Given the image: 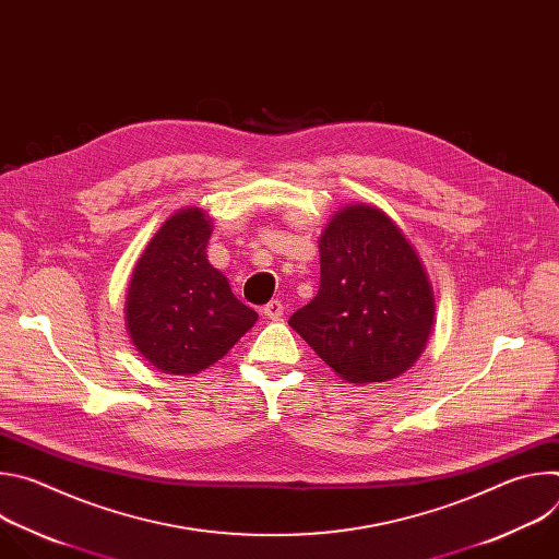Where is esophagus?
<instances>
[{
	"mask_svg": "<svg viewBox=\"0 0 559 559\" xmlns=\"http://www.w3.org/2000/svg\"><path fill=\"white\" fill-rule=\"evenodd\" d=\"M283 311H285V307H283L281 300H270V302L263 307V316L270 318V321H281Z\"/></svg>",
	"mask_w": 559,
	"mask_h": 559,
	"instance_id": "1",
	"label": "esophagus"
}]
</instances>
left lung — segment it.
Masks as SVG:
<instances>
[{
  "label": "left lung",
  "mask_w": 559,
  "mask_h": 559,
  "mask_svg": "<svg viewBox=\"0 0 559 559\" xmlns=\"http://www.w3.org/2000/svg\"><path fill=\"white\" fill-rule=\"evenodd\" d=\"M318 250L321 287L289 328L345 382L403 376L436 318L429 274L405 231L380 207L349 203L330 218Z\"/></svg>",
  "instance_id": "obj_1"
}]
</instances>
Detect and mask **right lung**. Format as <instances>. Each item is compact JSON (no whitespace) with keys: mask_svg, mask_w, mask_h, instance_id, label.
I'll return each instance as SVG.
<instances>
[{"mask_svg":"<svg viewBox=\"0 0 559 559\" xmlns=\"http://www.w3.org/2000/svg\"><path fill=\"white\" fill-rule=\"evenodd\" d=\"M212 216L177 210L141 252L126 296V328L158 371L192 376L221 360L259 321L207 261Z\"/></svg>","mask_w":559,"mask_h":559,"instance_id":"add662e5","label":"right lung"}]
</instances>
